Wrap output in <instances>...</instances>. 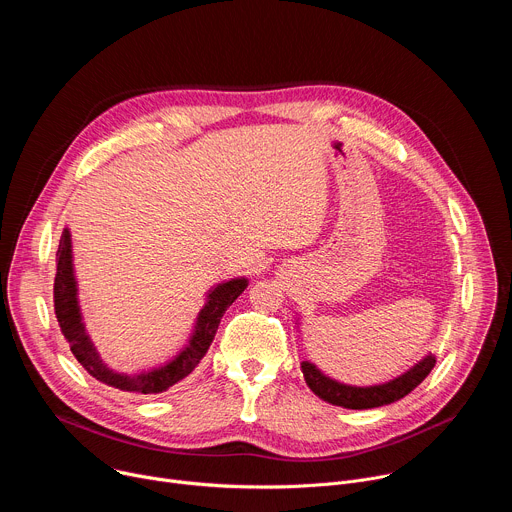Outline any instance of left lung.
Returning <instances> with one entry per match:
<instances>
[{
  "instance_id": "left-lung-1",
  "label": "left lung",
  "mask_w": 512,
  "mask_h": 512,
  "mask_svg": "<svg viewBox=\"0 0 512 512\" xmlns=\"http://www.w3.org/2000/svg\"><path fill=\"white\" fill-rule=\"evenodd\" d=\"M433 367H435V356L429 354L423 360H419L405 375L375 387H350V385L336 383L330 377L322 375L308 360L302 362V373L308 387L320 399L346 409H373V407L395 403L405 395H409L431 373Z\"/></svg>"
}]
</instances>
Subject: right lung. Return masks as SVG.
I'll list each match as a JSON object with an SVG mask.
<instances>
[{"mask_svg": "<svg viewBox=\"0 0 512 512\" xmlns=\"http://www.w3.org/2000/svg\"><path fill=\"white\" fill-rule=\"evenodd\" d=\"M247 287V279H231L227 283L216 285L208 302L198 314L192 338L188 346L168 364L160 369L143 371L139 375H119L107 369V364L97 354L91 338L85 332V324L81 318V308L77 300V281L72 271V249H70V233L64 229L60 237V245L56 251V277H54V314L60 326L62 336L70 344V352L83 364V369L95 377L97 381L115 387L119 391H129L135 395H158L168 391L172 385L186 379L202 360L206 350L210 348L214 334L225 316L227 308L243 294Z\"/></svg>", "mask_w": 512, "mask_h": 512, "instance_id": "right-lung-1", "label": "right lung"}]
</instances>
